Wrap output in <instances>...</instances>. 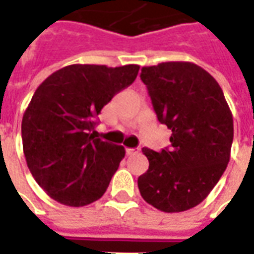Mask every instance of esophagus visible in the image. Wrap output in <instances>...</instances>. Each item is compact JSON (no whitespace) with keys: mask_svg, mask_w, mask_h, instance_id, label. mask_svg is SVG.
I'll use <instances>...</instances> for the list:
<instances>
[{"mask_svg":"<svg viewBox=\"0 0 254 254\" xmlns=\"http://www.w3.org/2000/svg\"><path fill=\"white\" fill-rule=\"evenodd\" d=\"M139 152V148H127V155H134Z\"/></svg>","mask_w":254,"mask_h":254,"instance_id":"34e87169","label":"esophagus"}]
</instances>
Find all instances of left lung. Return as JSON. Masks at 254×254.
I'll return each instance as SVG.
<instances>
[{
	"label": "left lung",
	"instance_id": "8db88e82",
	"mask_svg": "<svg viewBox=\"0 0 254 254\" xmlns=\"http://www.w3.org/2000/svg\"><path fill=\"white\" fill-rule=\"evenodd\" d=\"M158 121L172 130L170 147L143 148L150 166L137 179L147 203L166 213L199 205L226 170L234 122L224 93L210 74L190 62L143 67Z\"/></svg>",
	"mask_w": 254,
	"mask_h": 254
}]
</instances>
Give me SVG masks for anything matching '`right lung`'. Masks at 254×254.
<instances>
[{
	"label": "right lung",
	"instance_id": "obj_1",
	"mask_svg": "<svg viewBox=\"0 0 254 254\" xmlns=\"http://www.w3.org/2000/svg\"><path fill=\"white\" fill-rule=\"evenodd\" d=\"M139 65L71 64L37 88L22 121L31 175L52 199L85 206L102 198L125 157L122 145L93 136L97 115L137 77Z\"/></svg>",
	"mask_w": 254,
	"mask_h": 254
}]
</instances>
